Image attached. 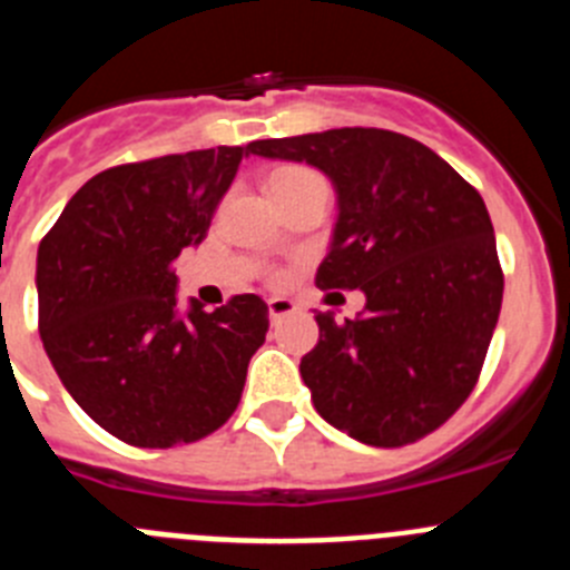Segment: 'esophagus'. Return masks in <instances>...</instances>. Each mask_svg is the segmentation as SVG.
Returning <instances> with one entry per match:
<instances>
[{"label":"esophagus","mask_w":570,"mask_h":570,"mask_svg":"<svg viewBox=\"0 0 570 570\" xmlns=\"http://www.w3.org/2000/svg\"><path fill=\"white\" fill-rule=\"evenodd\" d=\"M296 311V302L294 299H285V296H274V299H268V316L271 322H279L285 320V316H291Z\"/></svg>","instance_id":"esophagus-1"}]
</instances>
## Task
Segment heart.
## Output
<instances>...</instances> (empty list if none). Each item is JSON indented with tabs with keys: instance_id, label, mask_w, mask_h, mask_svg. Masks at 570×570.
I'll use <instances>...</instances> for the list:
<instances>
[{
	"instance_id": "obj_1",
	"label": "heart",
	"mask_w": 570,
	"mask_h": 570,
	"mask_svg": "<svg viewBox=\"0 0 570 570\" xmlns=\"http://www.w3.org/2000/svg\"><path fill=\"white\" fill-rule=\"evenodd\" d=\"M305 174H311V170H305V168H282V170H276L274 176H271V183H276V179H291V176H305Z\"/></svg>"
}]
</instances>
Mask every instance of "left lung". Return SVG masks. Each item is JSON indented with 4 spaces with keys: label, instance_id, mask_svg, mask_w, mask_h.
Masks as SVG:
<instances>
[{
    "label": "left lung",
    "instance_id": "1",
    "mask_svg": "<svg viewBox=\"0 0 570 570\" xmlns=\"http://www.w3.org/2000/svg\"><path fill=\"white\" fill-rule=\"evenodd\" d=\"M248 150L331 176L340 219L316 288L365 294L356 320L316 314L320 342L299 374L322 420L376 448L445 425L480 380L505 288L476 188L382 128L256 139Z\"/></svg>",
    "mask_w": 570,
    "mask_h": 570
}]
</instances>
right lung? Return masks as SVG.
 <instances>
[{
	"label": "right lung",
	"instance_id": "right-lung-1",
	"mask_svg": "<svg viewBox=\"0 0 570 570\" xmlns=\"http://www.w3.org/2000/svg\"><path fill=\"white\" fill-rule=\"evenodd\" d=\"M248 154L223 145L102 170L39 242L48 360L85 414L128 445H188L239 405L268 305L239 294L179 314L174 262L208 236Z\"/></svg>",
	"mask_w": 570,
	"mask_h": 570
}]
</instances>
